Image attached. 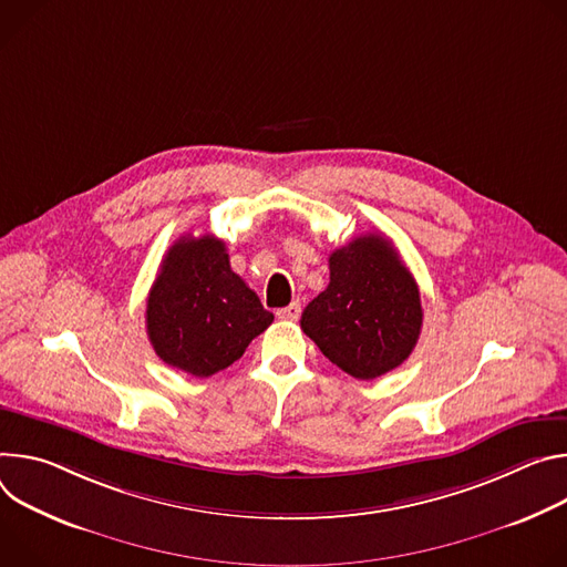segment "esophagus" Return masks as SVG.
Returning a JSON list of instances; mask_svg holds the SVG:
<instances>
[{"instance_id":"obj_1","label":"esophagus","mask_w":567,"mask_h":567,"mask_svg":"<svg viewBox=\"0 0 567 567\" xmlns=\"http://www.w3.org/2000/svg\"><path fill=\"white\" fill-rule=\"evenodd\" d=\"M277 316H279V320L295 322V320H299V316H301V303H299V301H292L290 306L279 308V310H277Z\"/></svg>"}]
</instances>
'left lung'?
I'll list each match as a JSON object with an SVG mask.
<instances>
[{
	"instance_id": "obj_1",
	"label": "left lung",
	"mask_w": 567,
	"mask_h": 567,
	"mask_svg": "<svg viewBox=\"0 0 567 567\" xmlns=\"http://www.w3.org/2000/svg\"><path fill=\"white\" fill-rule=\"evenodd\" d=\"M329 286L301 312V331L342 371L373 381L416 347L419 286L383 234H362L329 257Z\"/></svg>"
}]
</instances>
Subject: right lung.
I'll list each match as a JSON object with an SVG mask.
<instances>
[{
  "mask_svg": "<svg viewBox=\"0 0 567 567\" xmlns=\"http://www.w3.org/2000/svg\"><path fill=\"white\" fill-rule=\"evenodd\" d=\"M272 320L257 292L231 270L216 236H182L164 257L146 303L155 353L196 379L236 362Z\"/></svg>",
  "mask_w": 567,
  "mask_h": 567,
  "instance_id": "right-lung-1",
  "label": "right lung"
}]
</instances>
